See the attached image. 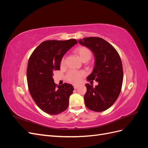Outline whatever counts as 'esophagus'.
<instances>
[{"instance_id": "esophagus-1", "label": "esophagus", "mask_w": 148, "mask_h": 148, "mask_svg": "<svg viewBox=\"0 0 148 148\" xmlns=\"http://www.w3.org/2000/svg\"><path fill=\"white\" fill-rule=\"evenodd\" d=\"M78 84H73V87L75 89H77L78 88Z\"/></svg>"}]
</instances>
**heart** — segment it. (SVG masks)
Returning <instances> with one entry per match:
<instances>
[{
	"instance_id": "1",
	"label": "heart",
	"mask_w": 148,
	"mask_h": 148,
	"mask_svg": "<svg viewBox=\"0 0 148 148\" xmlns=\"http://www.w3.org/2000/svg\"><path fill=\"white\" fill-rule=\"evenodd\" d=\"M75 52L79 59L83 61H88L90 59L92 53L89 49L86 47H79L75 50ZM65 63V58H63L61 60V65H63ZM83 76L82 71H76L73 70L69 71L66 75V79L69 81L73 83L78 82L81 78Z\"/></svg>"
}]
</instances>
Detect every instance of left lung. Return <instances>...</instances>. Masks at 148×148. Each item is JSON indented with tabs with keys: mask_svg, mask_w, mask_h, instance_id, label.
Here are the masks:
<instances>
[{
	"mask_svg": "<svg viewBox=\"0 0 148 148\" xmlns=\"http://www.w3.org/2000/svg\"><path fill=\"white\" fill-rule=\"evenodd\" d=\"M78 42L90 49L95 56V66L87 80L98 83L95 87L91 83L85 84V105L95 112L104 111L114 104L122 89L123 73L120 56L110 44L101 38H84Z\"/></svg>",
	"mask_w": 148,
	"mask_h": 148,
	"instance_id": "1",
	"label": "left lung"
}]
</instances>
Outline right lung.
<instances>
[{
  "label": "right lung",
  "mask_w": 148,
  "mask_h": 148,
  "mask_svg": "<svg viewBox=\"0 0 148 148\" xmlns=\"http://www.w3.org/2000/svg\"><path fill=\"white\" fill-rule=\"evenodd\" d=\"M77 44L75 39L49 40L41 43L31 55L27 67V82L30 95L39 109L50 115L65 111L74 88L71 84H55V70H60L62 57Z\"/></svg>",
  "instance_id": "1"
}]
</instances>
